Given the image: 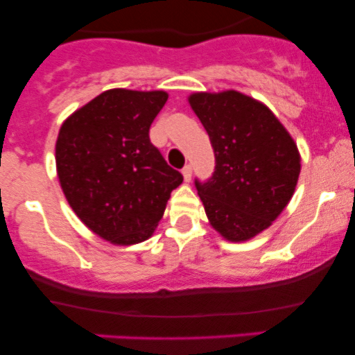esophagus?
<instances>
[{"label":"esophagus","instance_id":"34e87169","mask_svg":"<svg viewBox=\"0 0 355 355\" xmlns=\"http://www.w3.org/2000/svg\"><path fill=\"white\" fill-rule=\"evenodd\" d=\"M182 175H183V180L190 182V180H191V165H185V166H183Z\"/></svg>","mask_w":355,"mask_h":355}]
</instances>
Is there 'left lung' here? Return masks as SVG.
<instances>
[{"mask_svg": "<svg viewBox=\"0 0 355 355\" xmlns=\"http://www.w3.org/2000/svg\"><path fill=\"white\" fill-rule=\"evenodd\" d=\"M189 103L210 137L215 172L198 183L207 218L229 242L267 230L294 195L300 153L267 105L237 89L197 92Z\"/></svg>", "mask_w": 355, "mask_h": 355, "instance_id": "1", "label": "left lung"}]
</instances>
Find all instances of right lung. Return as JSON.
<instances>
[{"mask_svg": "<svg viewBox=\"0 0 355 355\" xmlns=\"http://www.w3.org/2000/svg\"><path fill=\"white\" fill-rule=\"evenodd\" d=\"M166 100L164 89H107L61 123L55 146L61 190L76 217L113 245L152 237L183 182L150 144V125Z\"/></svg>", "mask_w": 355, "mask_h": 355, "instance_id": "add662e5", "label": "right lung"}]
</instances>
